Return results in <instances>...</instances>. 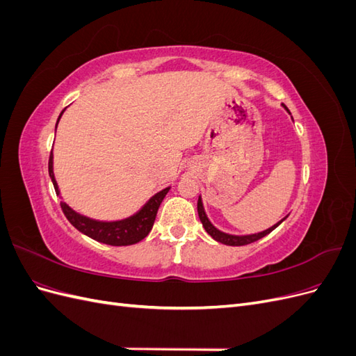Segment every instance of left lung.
Here are the masks:
<instances>
[{
    "mask_svg": "<svg viewBox=\"0 0 356 356\" xmlns=\"http://www.w3.org/2000/svg\"><path fill=\"white\" fill-rule=\"evenodd\" d=\"M285 106V105H284ZM286 108V106H285ZM286 111H288V108H286ZM197 212H199V218H200V221H202V224H203V227H204V230L208 232V234H211L212 238L217 241V242H220V243H224V245H230V246H242V245H250V243H252V242H257V241H260L261 238H264V236H267L268 233L270 232H273L279 224H281L282 221H279L277 224H275L273 227H270V229H267V230H264V232H261V233H257V234H248V236H233V234H227V233H222V232H220L218 229H215L213 225L211 224V221L208 220V217H207V213H204V209H203V204H202V199L199 197V200H197Z\"/></svg>",
    "mask_w": 356,
    "mask_h": 356,
    "instance_id": "obj_1",
    "label": "left lung"
}]
</instances>
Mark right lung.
<instances>
[{
	"instance_id": "right-lung-1",
	"label": "right lung",
	"mask_w": 356,
	"mask_h": 356,
	"mask_svg": "<svg viewBox=\"0 0 356 356\" xmlns=\"http://www.w3.org/2000/svg\"><path fill=\"white\" fill-rule=\"evenodd\" d=\"M62 113H60V115H62ZM60 115H59V118H60ZM59 118H58V122H59ZM56 126H58V123H56ZM49 175L51 178L53 187H55L56 193L59 195L56 179H55V175H53V154L51 153L49 157ZM168 191H169V187L159 191L156 196H153L147 202V204L141 211L135 213L134 217L126 218L123 221L102 222V221L90 220V218L83 217V215L72 211L65 202H60V208L74 227L79 232L84 233L86 236H89V238L98 241V242H102V243H106V245H111V246H127V245H134V243L141 242L144 238H147V234L152 232L159 207H160V203L163 202L165 196L168 195Z\"/></svg>"
}]
</instances>
